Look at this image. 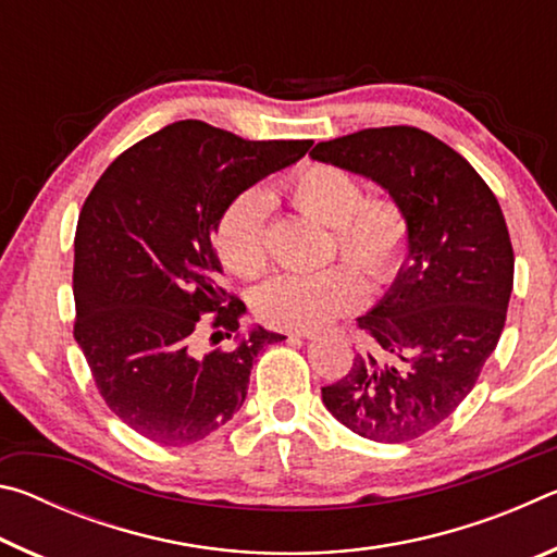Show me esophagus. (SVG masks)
Wrapping results in <instances>:
<instances>
[{
    "mask_svg": "<svg viewBox=\"0 0 557 557\" xmlns=\"http://www.w3.org/2000/svg\"><path fill=\"white\" fill-rule=\"evenodd\" d=\"M295 336H301V338H317V332H312V329H307V332H297Z\"/></svg>",
    "mask_w": 557,
    "mask_h": 557,
    "instance_id": "obj_1",
    "label": "esophagus"
}]
</instances>
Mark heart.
I'll use <instances>...</instances> for the list:
<instances>
[{
    "instance_id": "b5f03b06",
    "label": "heart",
    "mask_w": 557,
    "mask_h": 557,
    "mask_svg": "<svg viewBox=\"0 0 557 557\" xmlns=\"http://www.w3.org/2000/svg\"><path fill=\"white\" fill-rule=\"evenodd\" d=\"M285 194L299 211L332 225V252L351 262L375 285L398 275L410 252L412 225L405 206L388 194L363 196L351 169L309 162L295 169ZM213 245L223 265L252 277L268 265V196L245 188L225 203L213 228ZM366 297V285L348 265L314 272H277L252 295L258 319L289 332H307L351 312Z\"/></svg>"
}]
</instances>
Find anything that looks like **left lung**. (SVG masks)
Instances as JSON below:
<instances>
[{
    "label": "left lung",
    "instance_id": "left-lung-1",
    "mask_svg": "<svg viewBox=\"0 0 557 557\" xmlns=\"http://www.w3.org/2000/svg\"><path fill=\"white\" fill-rule=\"evenodd\" d=\"M312 159L373 178L410 215V262L358 317L366 342L351 369L322 388L356 435L410 442L459 408L504 332L513 248L502 206L465 157L410 125L319 143Z\"/></svg>",
    "mask_w": 557,
    "mask_h": 557
}]
</instances>
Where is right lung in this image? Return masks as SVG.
Masks as SVG:
<instances>
[{
  "label": "right lung",
  "instance_id": "add662e5",
  "mask_svg": "<svg viewBox=\"0 0 557 557\" xmlns=\"http://www.w3.org/2000/svg\"><path fill=\"white\" fill-rule=\"evenodd\" d=\"M312 139L250 143L182 120L125 149L92 186L75 228L73 336L108 408L139 435L184 447L233 418L262 346L231 348L243 301L221 285L211 233L235 194L309 152Z\"/></svg>",
  "mask_w": 557,
  "mask_h": 557
}]
</instances>
